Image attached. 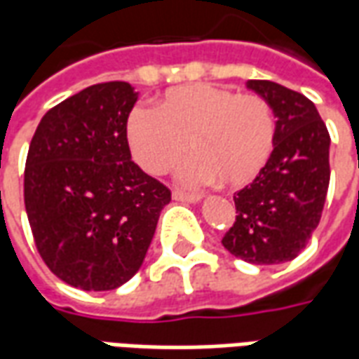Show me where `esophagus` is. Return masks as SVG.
I'll list each match as a JSON object with an SVG mask.
<instances>
[{
	"label": "esophagus",
	"mask_w": 359,
	"mask_h": 359,
	"mask_svg": "<svg viewBox=\"0 0 359 359\" xmlns=\"http://www.w3.org/2000/svg\"><path fill=\"white\" fill-rule=\"evenodd\" d=\"M172 200H177V202L194 203V202H198V200H200V196L188 194V192H182V190H172Z\"/></svg>",
	"instance_id": "1"
}]
</instances>
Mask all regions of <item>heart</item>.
Wrapping results in <instances>:
<instances>
[{"label": "heart", "mask_w": 359, "mask_h": 359, "mask_svg": "<svg viewBox=\"0 0 359 359\" xmlns=\"http://www.w3.org/2000/svg\"><path fill=\"white\" fill-rule=\"evenodd\" d=\"M136 163L165 175L188 151L180 179L200 187L221 180L241 188L256 179L275 144V115L257 94H236L213 84H190L165 92L157 109L138 105L126 123Z\"/></svg>", "instance_id": "b5f03b06"}]
</instances>
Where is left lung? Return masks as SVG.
<instances>
[{
    "instance_id": "left-lung-1",
    "label": "left lung",
    "mask_w": 359,
    "mask_h": 359,
    "mask_svg": "<svg viewBox=\"0 0 359 359\" xmlns=\"http://www.w3.org/2000/svg\"><path fill=\"white\" fill-rule=\"evenodd\" d=\"M246 86L265 97L277 117L275 148L254 182L234 194L236 219L221 242L248 264H285L306 248L319 225L331 179V136L300 92L271 81Z\"/></svg>"
}]
</instances>
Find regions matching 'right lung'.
Returning <instances> with one entry per match:
<instances>
[{
  "mask_svg": "<svg viewBox=\"0 0 359 359\" xmlns=\"http://www.w3.org/2000/svg\"><path fill=\"white\" fill-rule=\"evenodd\" d=\"M138 94L102 82L51 107L25 167V208L43 264L67 285L113 290L140 269L171 190L134 163L126 121Z\"/></svg>",
  "mask_w": 359,
  "mask_h": 359,
  "instance_id": "right-lung-1",
  "label": "right lung"
}]
</instances>
